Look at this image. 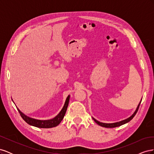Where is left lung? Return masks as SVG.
I'll return each mask as SVG.
<instances>
[{
  "mask_svg": "<svg viewBox=\"0 0 154 154\" xmlns=\"http://www.w3.org/2000/svg\"><path fill=\"white\" fill-rule=\"evenodd\" d=\"M141 100H142V99H141ZM141 100L140 101V102H139V103L138 104V105H137V108H136V110L134 111V112L133 113V114H132L131 116H130L129 118H127V119H124V120L120 121V122H116V123H105L100 122H98V121H97V120H96V119H94V118H92V119H93V120H94V122H95L97 125L101 126V127H105V128H114V127H119V126H121V125H124V124H125V123H127L129 122L130 121H131V120L133 119V118L134 117L135 115H136V113H137V112L138 109H139V105H140V104H141Z\"/></svg>",
  "mask_w": 154,
  "mask_h": 154,
  "instance_id": "obj_1",
  "label": "left lung"
}]
</instances>
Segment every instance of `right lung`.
<instances>
[{
	"label": "right lung",
	"instance_id": "add662e5",
	"mask_svg": "<svg viewBox=\"0 0 154 154\" xmlns=\"http://www.w3.org/2000/svg\"><path fill=\"white\" fill-rule=\"evenodd\" d=\"M69 99H70V95H69L67 97L66 102H65L63 108L61 110V111L60 112L59 114L57 116H56L54 118H53V119H51L42 120V119H35L32 118H30V117H29V116H27L25 114L23 113L22 112H21L20 110L18 109L17 106H17L18 112H19L21 117L27 124H29L31 126H33V127H38V128H53V127H57V126H58L60 123V122H62V119H63L65 114H66L67 106L69 105Z\"/></svg>",
	"mask_w": 154,
	"mask_h": 154
}]
</instances>
